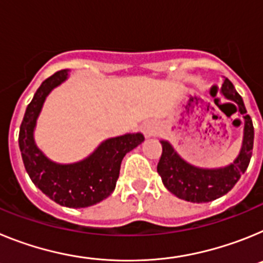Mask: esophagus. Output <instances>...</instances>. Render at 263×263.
I'll return each instance as SVG.
<instances>
[{
	"label": "esophagus",
	"mask_w": 263,
	"mask_h": 263,
	"mask_svg": "<svg viewBox=\"0 0 263 263\" xmlns=\"http://www.w3.org/2000/svg\"><path fill=\"white\" fill-rule=\"evenodd\" d=\"M143 132H145L146 136L150 137L154 134V127L150 126V125H145V126H143Z\"/></svg>",
	"instance_id": "1"
}]
</instances>
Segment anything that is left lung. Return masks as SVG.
I'll return each mask as SVG.
<instances>
[{
	"mask_svg": "<svg viewBox=\"0 0 263 263\" xmlns=\"http://www.w3.org/2000/svg\"><path fill=\"white\" fill-rule=\"evenodd\" d=\"M222 93L229 100L238 104V110L245 118L243 143L241 153L231 166L218 170H203L185 163L179 157L168 142L162 141V155L158 162L157 171L162 178L164 187L171 194L183 200L192 203H206L222 195L228 194L234 187L241 174L249 166L252 158L254 127L252 118L246 115V108L241 96L229 79H225L222 84Z\"/></svg>",
	"mask_w": 263,
	"mask_h": 263,
	"instance_id": "8db88e82",
	"label": "left lung"
}]
</instances>
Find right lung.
I'll return each instance as SVG.
<instances>
[{
    "label": "right lung",
    "instance_id": "1",
    "mask_svg": "<svg viewBox=\"0 0 263 263\" xmlns=\"http://www.w3.org/2000/svg\"><path fill=\"white\" fill-rule=\"evenodd\" d=\"M67 79V71L55 72L38 88L27 105L20 129V148L23 164L32 183L51 200L68 208H84L104 200L115 191L121 162L142 143L141 133L110 138L87 159L73 164H57L38 150L32 138L36 118L52 88Z\"/></svg>",
    "mask_w": 263,
    "mask_h": 263
}]
</instances>
